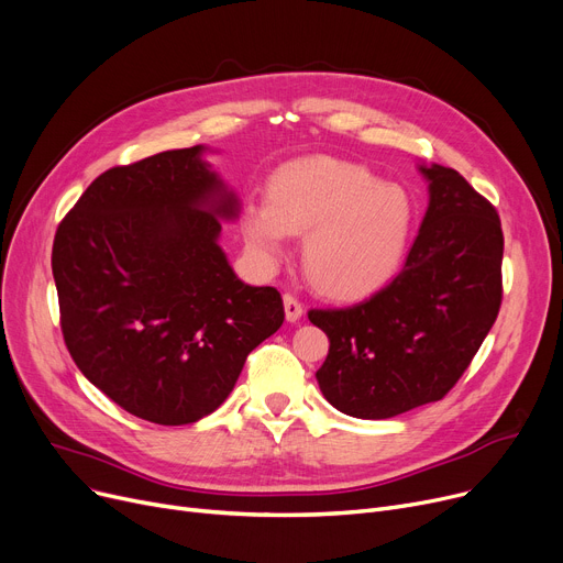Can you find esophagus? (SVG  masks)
<instances>
[{"label": "esophagus", "mask_w": 563, "mask_h": 563, "mask_svg": "<svg viewBox=\"0 0 563 563\" xmlns=\"http://www.w3.org/2000/svg\"><path fill=\"white\" fill-rule=\"evenodd\" d=\"M283 303H285V317L287 321H299L301 314H303V303L294 297V294H285L283 297Z\"/></svg>", "instance_id": "34e87169"}]
</instances>
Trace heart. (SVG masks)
<instances>
[{
	"label": "heart",
	"mask_w": 563,
	"mask_h": 563,
	"mask_svg": "<svg viewBox=\"0 0 563 563\" xmlns=\"http://www.w3.org/2000/svg\"><path fill=\"white\" fill-rule=\"evenodd\" d=\"M412 225L410 196L363 166L306 159L280 168L269 202L251 200L242 232L251 255L274 266L287 253V232L306 234L303 260L329 297L358 299L399 269Z\"/></svg>",
	"instance_id": "1"
}]
</instances>
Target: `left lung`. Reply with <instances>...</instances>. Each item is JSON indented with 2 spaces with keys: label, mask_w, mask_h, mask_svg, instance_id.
I'll list each match as a JSON object with an SVG mask.
<instances>
[{
  "label": "left lung",
  "mask_w": 563,
  "mask_h": 563,
  "mask_svg": "<svg viewBox=\"0 0 563 563\" xmlns=\"http://www.w3.org/2000/svg\"><path fill=\"white\" fill-rule=\"evenodd\" d=\"M420 170L431 198L404 269L358 303L308 310L331 342L317 383L351 418L386 420L445 397L501 306L497 210L459 170Z\"/></svg>",
  "instance_id": "1"
}]
</instances>
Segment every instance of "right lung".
Segmentation results:
<instances>
[{
    "instance_id": "1",
    "label": "right lung",
    "mask_w": 563,
    "mask_h": 563,
    "mask_svg": "<svg viewBox=\"0 0 563 563\" xmlns=\"http://www.w3.org/2000/svg\"><path fill=\"white\" fill-rule=\"evenodd\" d=\"M200 151L104 170L52 246L75 365L113 404L164 427L214 412L285 319L280 291L242 283L219 249L236 200Z\"/></svg>"
}]
</instances>
